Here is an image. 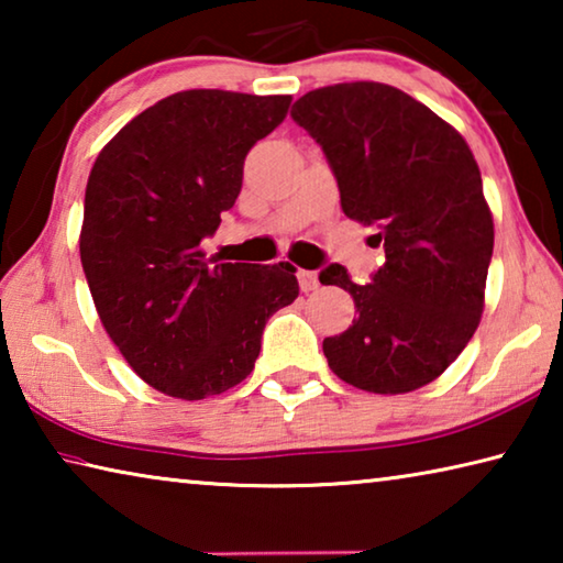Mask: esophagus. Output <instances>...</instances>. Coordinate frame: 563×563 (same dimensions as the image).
Returning a JSON list of instances; mask_svg holds the SVG:
<instances>
[{
    "label": "esophagus",
    "instance_id": "34e87169",
    "mask_svg": "<svg viewBox=\"0 0 563 563\" xmlns=\"http://www.w3.org/2000/svg\"><path fill=\"white\" fill-rule=\"evenodd\" d=\"M298 283H300V290L302 292H310V290H318V273L312 271H298Z\"/></svg>",
    "mask_w": 563,
    "mask_h": 563
}]
</instances>
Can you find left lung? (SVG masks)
I'll list each match as a JSON object with an SVG mask.
<instances>
[{"label":"left lung","instance_id":"8db88e82","mask_svg":"<svg viewBox=\"0 0 563 563\" xmlns=\"http://www.w3.org/2000/svg\"><path fill=\"white\" fill-rule=\"evenodd\" d=\"M290 117L325 151L347 218L377 228L385 265L352 283L320 273L355 300L357 320L322 340L347 385L405 395L440 377L479 328L494 247L482 174L462 133L379 81L308 91Z\"/></svg>","mask_w":563,"mask_h":563}]
</instances>
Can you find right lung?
I'll list each match as a JSON object with an SVG mask.
<instances>
[{"instance_id":"obj_1","label":"right lung","mask_w":563,"mask_h":563,"mask_svg":"<svg viewBox=\"0 0 563 563\" xmlns=\"http://www.w3.org/2000/svg\"><path fill=\"white\" fill-rule=\"evenodd\" d=\"M290 97L178 91L131 119L87 184L79 253L103 330L146 385L203 399L253 373L263 328L298 298L290 263H211L201 241Z\"/></svg>"}]
</instances>
